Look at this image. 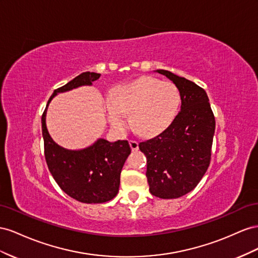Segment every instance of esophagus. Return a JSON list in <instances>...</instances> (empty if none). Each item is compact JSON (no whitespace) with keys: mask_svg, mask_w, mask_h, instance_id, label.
Here are the masks:
<instances>
[{"mask_svg":"<svg viewBox=\"0 0 258 258\" xmlns=\"http://www.w3.org/2000/svg\"><path fill=\"white\" fill-rule=\"evenodd\" d=\"M130 146H131V148H132V150H133V151L138 150V143L136 141H133V139H131V141H130Z\"/></svg>","mask_w":258,"mask_h":258,"instance_id":"1","label":"esophagus"}]
</instances>
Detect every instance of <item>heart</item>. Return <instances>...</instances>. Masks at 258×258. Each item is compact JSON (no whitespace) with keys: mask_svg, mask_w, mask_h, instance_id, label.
Here are the masks:
<instances>
[{"mask_svg":"<svg viewBox=\"0 0 258 258\" xmlns=\"http://www.w3.org/2000/svg\"><path fill=\"white\" fill-rule=\"evenodd\" d=\"M180 107V93L172 82L144 77L116 86L105 104L108 121L117 131L128 126L144 136L157 135L171 125Z\"/></svg>","mask_w":258,"mask_h":258,"instance_id":"heart-1","label":"heart"}]
</instances>
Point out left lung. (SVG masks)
I'll use <instances>...</instances> for the list:
<instances>
[{
	"label": "left lung",
	"mask_w": 258,
	"mask_h": 258,
	"mask_svg": "<svg viewBox=\"0 0 258 258\" xmlns=\"http://www.w3.org/2000/svg\"><path fill=\"white\" fill-rule=\"evenodd\" d=\"M156 72L177 86L180 111L161 134L138 146L147 157L150 194L161 199H176L194 190L208 170L215 117L202 87L167 70Z\"/></svg>",
	"instance_id": "obj_1"
}]
</instances>
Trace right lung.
Listing matches in <instances>:
<instances>
[{"mask_svg": "<svg viewBox=\"0 0 258 258\" xmlns=\"http://www.w3.org/2000/svg\"><path fill=\"white\" fill-rule=\"evenodd\" d=\"M99 73L83 72L57 88L47 101L42 115L44 152L50 174L62 191L82 203H104L113 199L120 187L122 167L131 153L127 141L110 143L99 138L92 146L69 150L56 144L46 127V111L57 94L84 85H92Z\"/></svg>", "mask_w": 258, "mask_h": 258, "instance_id": "1", "label": "right lung"}]
</instances>
